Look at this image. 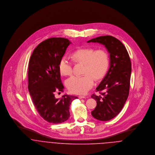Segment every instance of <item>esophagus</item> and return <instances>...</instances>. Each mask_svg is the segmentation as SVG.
I'll list each match as a JSON object with an SVG mask.
<instances>
[{
	"label": "esophagus",
	"instance_id": "esophagus-1",
	"mask_svg": "<svg viewBox=\"0 0 155 155\" xmlns=\"http://www.w3.org/2000/svg\"><path fill=\"white\" fill-rule=\"evenodd\" d=\"M86 97H85V96H84V95H80V96H79V99H82V98H85Z\"/></svg>",
	"mask_w": 155,
	"mask_h": 155
}]
</instances>
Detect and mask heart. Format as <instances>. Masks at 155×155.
<instances>
[{
	"mask_svg": "<svg viewBox=\"0 0 155 155\" xmlns=\"http://www.w3.org/2000/svg\"><path fill=\"white\" fill-rule=\"evenodd\" d=\"M73 59L76 62L85 64L82 76L74 75L67 79V87L73 94H84L91 88L94 84V78L100 79L106 73L109 66V57L104 49L95 51L91 48H81L72 54ZM59 70L64 76L71 75L73 73V63L70 58L64 55L59 63Z\"/></svg>",
	"mask_w": 155,
	"mask_h": 155,
	"instance_id": "heart-1",
	"label": "heart"
}]
</instances>
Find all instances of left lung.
I'll use <instances>...</instances> for the list:
<instances>
[{
  "instance_id": "obj_1",
  "label": "left lung",
  "mask_w": 155,
  "mask_h": 155,
  "mask_svg": "<svg viewBox=\"0 0 155 155\" xmlns=\"http://www.w3.org/2000/svg\"><path fill=\"white\" fill-rule=\"evenodd\" d=\"M104 45L110 54V67L106 75L96 88L100 95H92L97 106L92 116L101 121L116 116L122 109L129 95L131 63L128 52L123 44L111 36H100L87 42ZM104 90V93H101Z\"/></svg>"
}]
</instances>
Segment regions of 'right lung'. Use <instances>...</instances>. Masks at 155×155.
Returning a JSON list of instances; mask_svg holds the SVG:
<instances>
[{
    "mask_svg": "<svg viewBox=\"0 0 155 155\" xmlns=\"http://www.w3.org/2000/svg\"><path fill=\"white\" fill-rule=\"evenodd\" d=\"M71 42L66 38H52L34 49L28 64V89L40 116L49 123H63L70 117L69 106L77 97L64 95L56 98L55 94L63 92L59 63Z\"/></svg>",
    "mask_w": 155,
    "mask_h": 155,
    "instance_id": "right-lung-1",
    "label": "right lung"
}]
</instances>
